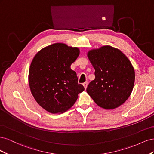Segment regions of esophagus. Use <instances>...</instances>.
Returning a JSON list of instances; mask_svg holds the SVG:
<instances>
[{
	"label": "esophagus",
	"mask_w": 154,
	"mask_h": 154,
	"mask_svg": "<svg viewBox=\"0 0 154 154\" xmlns=\"http://www.w3.org/2000/svg\"><path fill=\"white\" fill-rule=\"evenodd\" d=\"M83 87H84L85 89H86V88H87V85H88V83H87V82L83 83Z\"/></svg>",
	"instance_id": "34e87169"
}]
</instances>
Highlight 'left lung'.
<instances>
[{
    "label": "left lung",
    "mask_w": 154,
    "mask_h": 154,
    "mask_svg": "<svg viewBox=\"0 0 154 154\" xmlns=\"http://www.w3.org/2000/svg\"><path fill=\"white\" fill-rule=\"evenodd\" d=\"M87 57L95 69V79L87 92L99 106L112 110L123 105L133 90L135 71L129 59L110 45L89 50Z\"/></svg>",
    "instance_id": "1"
}]
</instances>
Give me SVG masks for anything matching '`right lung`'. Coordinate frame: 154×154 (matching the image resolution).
Segmentation results:
<instances>
[{"mask_svg": "<svg viewBox=\"0 0 154 154\" xmlns=\"http://www.w3.org/2000/svg\"><path fill=\"white\" fill-rule=\"evenodd\" d=\"M79 54L76 47L55 43L42 49L32 59L28 75L30 90L38 104L49 112H65L84 91L71 69Z\"/></svg>", "mask_w": 154, "mask_h": 154, "instance_id": "right-lung-1", "label": "right lung"}]
</instances>
